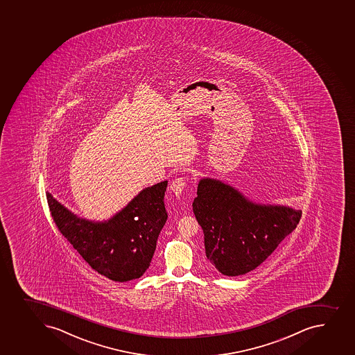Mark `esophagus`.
Masks as SVG:
<instances>
[{
  "mask_svg": "<svg viewBox=\"0 0 355 355\" xmlns=\"http://www.w3.org/2000/svg\"><path fill=\"white\" fill-rule=\"evenodd\" d=\"M185 187H187V178H184V177H178V178L172 180L171 184H170V189L175 196H180L183 193Z\"/></svg>",
  "mask_w": 355,
  "mask_h": 355,
  "instance_id": "obj_1",
  "label": "esophagus"
}]
</instances>
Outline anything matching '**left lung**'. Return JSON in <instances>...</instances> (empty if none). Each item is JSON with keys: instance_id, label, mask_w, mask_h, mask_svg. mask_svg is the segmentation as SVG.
Here are the masks:
<instances>
[{"instance_id": "obj_1", "label": "left lung", "mask_w": 355, "mask_h": 355, "mask_svg": "<svg viewBox=\"0 0 355 355\" xmlns=\"http://www.w3.org/2000/svg\"><path fill=\"white\" fill-rule=\"evenodd\" d=\"M193 201L204 230L206 257L223 275L236 277L259 266L299 225L302 211L260 205L218 180L202 178Z\"/></svg>"}]
</instances>
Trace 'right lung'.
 <instances>
[{
	"instance_id": "add662e5",
	"label": "right lung",
	"mask_w": 355,
	"mask_h": 355,
	"mask_svg": "<svg viewBox=\"0 0 355 355\" xmlns=\"http://www.w3.org/2000/svg\"><path fill=\"white\" fill-rule=\"evenodd\" d=\"M168 182L141 191L107 221L78 218L46 194L53 221L82 258L110 280L126 282L150 266L158 235L166 222L164 192Z\"/></svg>"
}]
</instances>
